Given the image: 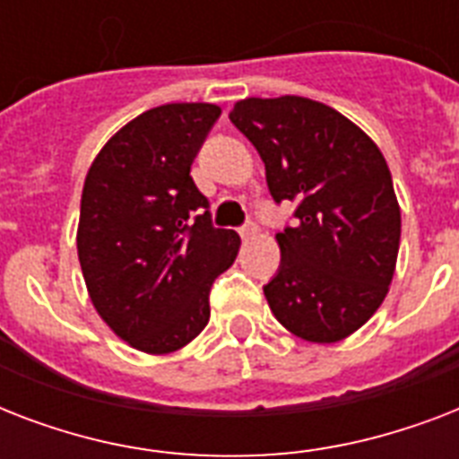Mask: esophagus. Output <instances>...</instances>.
<instances>
[{
	"instance_id": "obj_1",
	"label": "esophagus",
	"mask_w": 459,
	"mask_h": 459,
	"mask_svg": "<svg viewBox=\"0 0 459 459\" xmlns=\"http://www.w3.org/2000/svg\"><path fill=\"white\" fill-rule=\"evenodd\" d=\"M257 230H259L257 223L247 221L245 226H240V229H238V233H240V238H243V240H250V238L257 236Z\"/></svg>"
}]
</instances>
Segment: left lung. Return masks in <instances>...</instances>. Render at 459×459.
<instances>
[{"instance_id":"8db88e82","label":"left lung","mask_w":459,"mask_h":459,"mask_svg":"<svg viewBox=\"0 0 459 459\" xmlns=\"http://www.w3.org/2000/svg\"><path fill=\"white\" fill-rule=\"evenodd\" d=\"M230 124L257 147L273 202H295L264 286L273 316L312 342L355 333L384 302L400 247V207L367 133L307 97H247Z\"/></svg>"}]
</instances>
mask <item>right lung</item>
Segmentation results:
<instances>
[{
	"instance_id": "obj_1",
	"label": "right lung",
	"mask_w": 459,
	"mask_h": 459,
	"mask_svg": "<svg viewBox=\"0 0 459 459\" xmlns=\"http://www.w3.org/2000/svg\"><path fill=\"white\" fill-rule=\"evenodd\" d=\"M221 117L164 104L102 147L82 186L78 259L90 300L133 348L164 355L207 326L209 290L233 264L236 230L214 229L190 166Z\"/></svg>"
}]
</instances>
